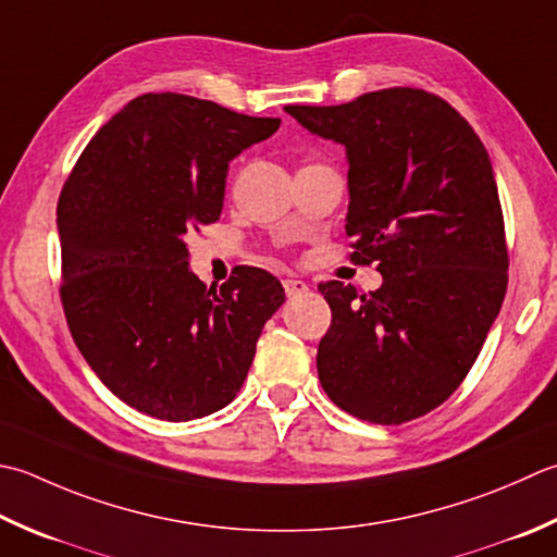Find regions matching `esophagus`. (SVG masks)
Instances as JSON below:
<instances>
[{
    "mask_svg": "<svg viewBox=\"0 0 557 557\" xmlns=\"http://www.w3.org/2000/svg\"><path fill=\"white\" fill-rule=\"evenodd\" d=\"M282 285H285V294L287 297L292 299V297H299V294H304V292H309V285L304 280H292V277H287L285 282H282Z\"/></svg>",
    "mask_w": 557,
    "mask_h": 557,
    "instance_id": "esophagus-1",
    "label": "esophagus"
}]
</instances>
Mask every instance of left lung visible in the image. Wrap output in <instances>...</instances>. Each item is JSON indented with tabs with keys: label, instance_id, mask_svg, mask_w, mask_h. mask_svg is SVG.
Listing matches in <instances>:
<instances>
[{
	"label": "left lung",
	"instance_id": "8db88e82",
	"mask_svg": "<svg viewBox=\"0 0 557 557\" xmlns=\"http://www.w3.org/2000/svg\"><path fill=\"white\" fill-rule=\"evenodd\" d=\"M347 157L345 232L381 287L319 285L333 321L315 355L337 408L376 424L420 418L449 398L507 292L503 207L473 127L422 89H381L343 106H287Z\"/></svg>",
	"mask_w": 557,
	"mask_h": 557
}]
</instances>
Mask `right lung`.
Instances as JSON below:
<instances>
[{
    "label": "right lung",
    "mask_w": 557,
    "mask_h": 557,
    "mask_svg": "<svg viewBox=\"0 0 557 557\" xmlns=\"http://www.w3.org/2000/svg\"><path fill=\"white\" fill-rule=\"evenodd\" d=\"M277 127L280 117L195 96L145 94L98 129L64 183V315L96 376L129 408L188 422L244 386L285 289L246 265L207 289L185 236L220 220L228 161Z\"/></svg>",
    "instance_id": "obj_1"
}]
</instances>
